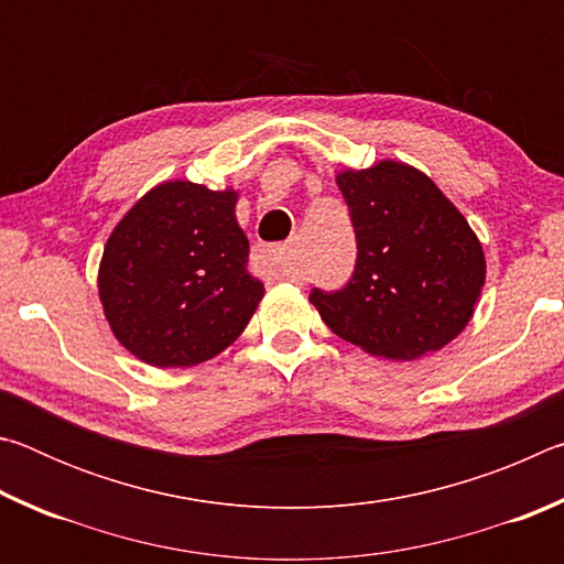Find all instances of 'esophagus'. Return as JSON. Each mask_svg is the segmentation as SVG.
Wrapping results in <instances>:
<instances>
[{"label":"esophagus","mask_w":564,"mask_h":564,"mask_svg":"<svg viewBox=\"0 0 564 564\" xmlns=\"http://www.w3.org/2000/svg\"><path fill=\"white\" fill-rule=\"evenodd\" d=\"M256 263L261 265L263 273L273 275V279H293V271L289 261H285L283 246H263L256 251Z\"/></svg>","instance_id":"esophagus-1"}]
</instances>
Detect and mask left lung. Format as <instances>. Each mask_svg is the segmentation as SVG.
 <instances>
[{
    "instance_id": "1",
    "label": "left lung",
    "mask_w": 564,
    "mask_h": 564,
    "mask_svg": "<svg viewBox=\"0 0 564 564\" xmlns=\"http://www.w3.org/2000/svg\"><path fill=\"white\" fill-rule=\"evenodd\" d=\"M356 265L338 291H311L326 326L373 356L413 360L441 350L473 316L485 256L463 214L413 166L343 171Z\"/></svg>"
}]
</instances>
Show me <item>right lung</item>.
Wrapping results in <instances>:
<instances>
[{
	"label": "right lung",
	"mask_w": 564,
	"mask_h": 564,
	"mask_svg": "<svg viewBox=\"0 0 564 564\" xmlns=\"http://www.w3.org/2000/svg\"><path fill=\"white\" fill-rule=\"evenodd\" d=\"M234 191L191 181L151 188L113 228L99 295L113 336L156 368H188L241 336L263 283L246 271Z\"/></svg>",
	"instance_id": "right-lung-1"
}]
</instances>
